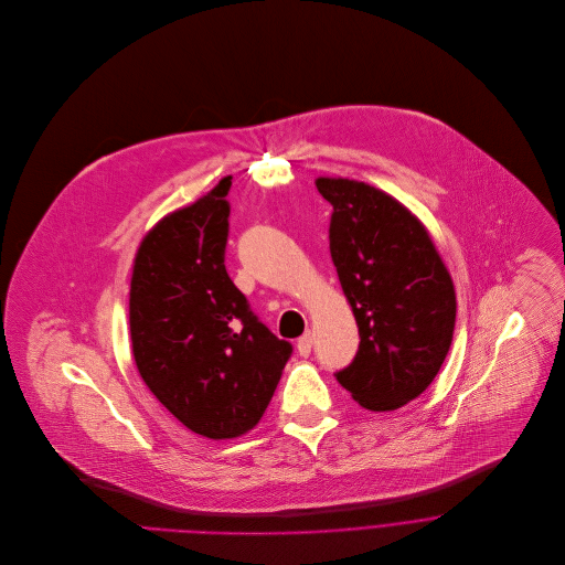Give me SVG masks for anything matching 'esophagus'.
<instances>
[{
	"label": "esophagus",
	"instance_id": "34e87169",
	"mask_svg": "<svg viewBox=\"0 0 565 565\" xmlns=\"http://www.w3.org/2000/svg\"><path fill=\"white\" fill-rule=\"evenodd\" d=\"M311 345H313V338H311L309 333H305V335H300V338H298L296 350H298V354H300L302 359H307V356L311 354Z\"/></svg>",
	"mask_w": 565,
	"mask_h": 565
}]
</instances>
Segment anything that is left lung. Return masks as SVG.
<instances>
[{"mask_svg":"<svg viewBox=\"0 0 565 565\" xmlns=\"http://www.w3.org/2000/svg\"><path fill=\"white\" fill-rule=\"evenodd\" d=\"M316 186L333 206L329 252L361 335L335 381L365 409H396L427 390L452 345V278L398 200L345 178H318Z\"/></svg>","mask_w":565,"mask_h":565,"instance_id":"left-lung-1","label":"left lung"}]
</instances>
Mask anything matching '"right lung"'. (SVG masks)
<instances>
[{
	"instance_id": "obj_1",
	"label": "right lung",
	"mask_w": 565,
	"mask_h": 565,
	"mask_svg": "<svg viewBox=\"0 0 565 565\" xmlns=\"http://www.w3.org/2000/svg\"><path fill=\"white\" fill-rule=\"evenodd\" d=\"M232 178L162 217L142 241L129 322L138 372L191 431L234 438L263 418L294 352L224 267Z\"/></svg>"
}]
</instances>
